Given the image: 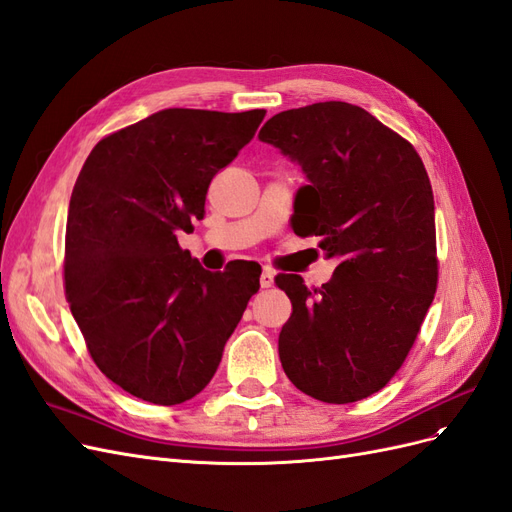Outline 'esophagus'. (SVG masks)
I'll return each mask as SVG.
<instances>
[{"mask_svg":"<svg viewBox=\"0 0 512 512\" xmlns=\"http://www.w3.org/2000/svg\"><path fill=\"white\" fill-rule=\"evenodd\" d=\"M273 277H275V271H273V269H269V267L262 269L260 286H262V288H271V286H273Z\"/></svg>","mask_w":512,"mask_h":512,"instance_id":"34e87169","label":"esophagus"}]
</instances>
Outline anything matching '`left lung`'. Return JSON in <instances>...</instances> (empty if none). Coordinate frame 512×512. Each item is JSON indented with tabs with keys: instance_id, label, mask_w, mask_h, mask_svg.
<instances>
[{
	"instance_id": "obj_1",
	"label": "left lung",
	"mask_w": 512,
	"mask_h": 512,
	"mask_svg": "<svg viewBox=\"0 0 512 512\" xmlns=\"http://www.w3.org/2000/svg\"><path fill=\"white\" fill-rule=\"evenodd\" d=\"M258 138L297 160L312 183L294 200L292 230L339 258L320 288L301 275L275 277L292 303L282 367L305 395L352 404L404 365L438 288L427 170L404 136L348 102L277 113Z\"/></svg>"
}]
</instances>
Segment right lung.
Listing matches in <instances>:
<instances>
[{
  "mask_svg": "<svg viewBox=\"0 0 512 512\" xmlns=\"http://www.w3.org/2000/svg\"><path fill=\"white\" fill-rule=\"evenodd\" d=\"M267 111L166 108L104 136L74 183L64 252L70 312L91 359L123 391L175 406L205 389L260 288V267L205 271L179 230Z\"/></svg>",
  "mask_w": 512,
  "mask_h": 512,
  "instance_id": "1",
  "label": "right lung"
}]
</instances>
